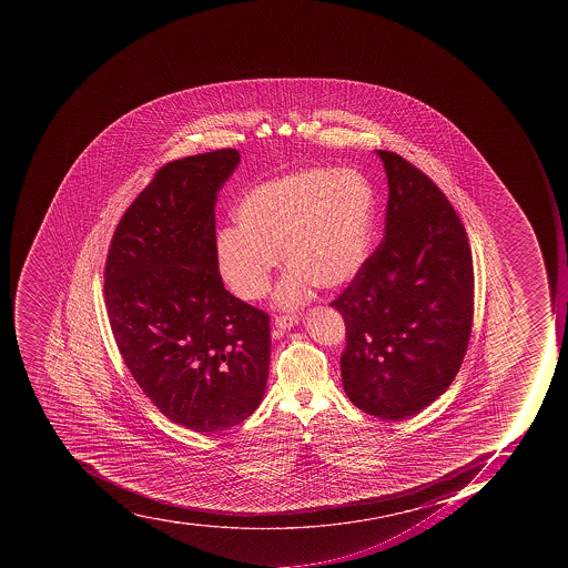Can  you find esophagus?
<instances>
[{"instance_id":"34e87169","label":"esophagus","mask_w":568,"mask_h":568,"mask_svg":"<svg viewBox=\"0 0 568 568\" xmlns=\"http://www.w3.org/2000/svg\"><path fill=\"white\" fill-rule=\"evenodd\" d=\"M298 322V314H282V316L275 317V326H277L278 334L290 331L291 326H295Z\"/></svg>"}]
</instances>
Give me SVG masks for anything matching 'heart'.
<instances>
[{
    "label": "heart",
    "instance_id": "heart-1",
    "mask_svg": "<svg viewBox=\"0 0 568 568\" xmlns=\"http://www.w3.org/2000/svg\"><path fill=\"white\" fill-rule=\"evenodd\" d=\"M236 229L216 236L220 275L234 295H266L281 263L290 272L277 290V302L296 307L313 295L355 278L367 260L373 225V190L357 170H296L252 187L234 211Z\"/></svg>",
    "mask_w": 568,
    "mask_h": 568
}]
</instances>
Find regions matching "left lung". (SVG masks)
<instances>
[{"instance_id":"obj_1","label":"left lung","mask_w":568,"mask_h":568,"mask_svg":"<svg viewBox=\"0 0 568 568\" xmlns=\"http://www.w3.org/2000/svg\"><path fill=\"white\" fill-rule=\"evenodd\" d=\"M384 161L385 236L332 302L344 317L341 376L349 402L402 420L455 381L469 346L474 270L469 240L440 187L396 152Z\"/></svg>"}]
</instances>
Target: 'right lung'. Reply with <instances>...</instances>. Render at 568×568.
Masks as SVG:
<instances>
[{
    "label": "right lung",
    "mask_w": 568,
    "mask_h": 568,
    "mask_svg": "<svg viewBox=\"0 0 568 568\" xmlns=\"http://www.w3.org/2000/svg\"><path fill=\"white\" fill-rule=\"evenodd\" d=\"M236 149L170 161L113 233L104 300L113 337L143 394L184 428L216 434L260 407L270 316L224 287L216 264V193Z\"/></svg>",
    "instance_id": "1"
}]
</instances>
